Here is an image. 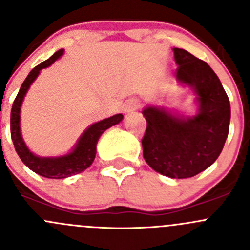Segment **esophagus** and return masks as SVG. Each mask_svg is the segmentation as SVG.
I'll use <instances>...</instances> for the list:
<instances>
[{
  "instance_id": "34e87169",
  "label": "esophagus",
  "mask_w": 250,
  "mask_h": 250,
  "mask_svg": "<svg viewBox=\"0 0 250 250\" xmlns=\"http://www.w3.org/2000/svg\"><path fill=\"white\" fill-rule=\"evenodd\" d=\"M139 107H140V103L138 102V100L130 99V100H128L125 105H123L122 110L125 113H130V112H133V111L138 110Z\"/></svg>"
}]
</instances>
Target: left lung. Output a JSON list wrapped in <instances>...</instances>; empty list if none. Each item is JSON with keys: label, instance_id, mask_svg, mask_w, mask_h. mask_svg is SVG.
<instances>
[{"label": "left lung", "instance_id": "obj_1", "mask_svg": "<svg viewBox=\"0 0 250 250\" xmlns=\"http://www.w3.org/2000/svg\"><path fill=\"white\" fill-rule=\"evenodd\" d=\"M179 82L195 89L200 103L193 117L179 118L146 107L141 144L146 163L168 178L185 179L210 167L225 145L230 127L229 97L211 67L188 50L173 48Z\"/></svg>", "mask_w": 250, "mask_h": 250}]
</instances>
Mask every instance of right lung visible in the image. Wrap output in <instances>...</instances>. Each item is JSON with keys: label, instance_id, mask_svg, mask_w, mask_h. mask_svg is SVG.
<instances>
[{"label": "right lung", "instance_id": "1", "mask_svg": "<svg viewBox=\"0 0 250 250\" xmlns=\"http://www.w3.org/2000/svg\"><path fill=\"white\" fill-rule=\"evenodd\" d=\"M62 53H64L62 49L58 50L49 59L35 66L30 71V74L27 75V77L25 78L21 87H20L11 111V137L18 156L32 172L49 179H64L87 169L95 158L97 144L100 135L105 130L109 129L110 127L120 123L123 118L122 113H118V115L105 118V120L90 125L80 138L75 150L70 152L69 155L62 156V157H39V156H35L34 153L30 152V150L26 147L24 140H22L21 134H20V106H21L22 99H24L27 89L30 88L31 83L36 80V77L39 76L40 71L52 65L58 58L62 57Z\"/></svg>", "mask_w": 250, "mask_h": 250}]
</instances>
